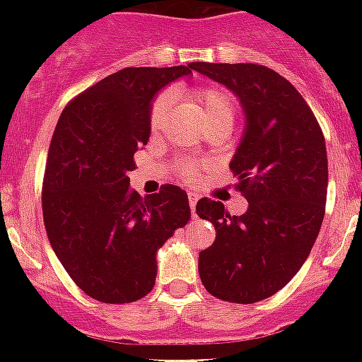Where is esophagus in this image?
<instances>
[{
    "mask_svg": "<svg viewBox=\"0 0 362 362\" xmlns=\"http://www.w3.org/2000/svg\"><path fill=\"white\" fill-rule=\"evenodd\" d=\"M187 199H189V206H192V212H193V216H195V206H197V201H199L197 193L189 192L187 193Z\"/></svg>",
    "mask_w": 362,
    "mask_h": 362,
    "instance_id": "1",
    "label": "esophagus"
}]
</instances>
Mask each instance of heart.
<instances>
[{
	"mask_svg": "<svg viewBox=\"0 0 362 362\" xmlns=\"http://www.w3.org/2000/svg\"><path fill=\"white\" fill-rule=\"evenodd\" d=\"M192 95L197 101L206 127L221 125V127H229L231 129L233 120H235V101H233V98L226 90H220V88H201V90H195ZM169 109L170 95H167V93L159 95L153 101L152 109H150V127L153 131L161 127ZM180 175L186 180H193L197 176V165L184 163L182 165Z\"/></svg>",
	"mask_w": 362,
	"mask_h": 362,
	"instance_id": "heart-1",
	"label": "heart"
}]
</instances>
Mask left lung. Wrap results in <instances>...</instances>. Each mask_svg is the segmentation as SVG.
<instances>
[{"mask_svg": "<svg viewBox=\"0 0 362 362\" xmlns=\"http://www.w3.org/2000/svg\"><path fill=\"white\" fill-rule=\"evenodd\" d=\"M237 95L244 131L231 170L247 210L231 216L220 201L201 199L197 214L216 227L199 253L206 291L237 304L278 293L308 259L325 216V136L303 95L276 71L255 64L192 62Z\"/></svg>", "mask_w": 362, "mask_h": 362, "instance_id": "left-lung-1", "label": "left lung"}]
</instances>
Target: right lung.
<instances>
[{
  "mask_svg": "<svg viewBox=\"0 0 362 362\" xmlns=\"http://www.w3.org/2000/svg\"><path fill=\"white\" fill-rule=\"evenodd\" d=\"M192 67H127L71 101L48 148L42 218L67 274L88 297L125 304L146 297L158 250L192 218L173 184L142 199L129 189L136 150L150 139V109L161 88Z\"/></svg>",
  "mask_w": 362,
  "mask_h": 362,
  "instance_id": "add662e5",
  "label": "right lung"
}]
</instances>
